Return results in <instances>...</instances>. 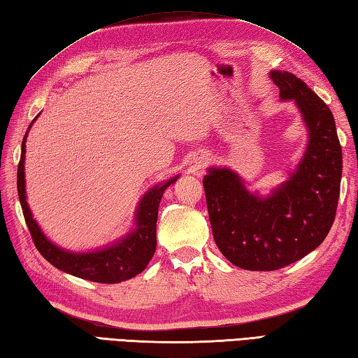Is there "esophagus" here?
<instances>
[{"label": "esophagus", "mask_w": 358, "mask_h": 358, "mask_svg": "<svg viewBox=\"0 0 358 358\" xmlns=\"http://www.w3.org/2000/svg\"><path fill=\"white\" fill-rule=\"evenodd\" d=\"M199 166H200V164H199Z\"/></svg>", "instance_id": "esophagus-1"}]
</instances>
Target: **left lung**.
<instances>
[{
	"label": "left lung",
	"mask_w": 358,
	"mask_h": 358,
	"mask_svg": "<svg viewBox=\"0 0 358 358\" xmlns=\"http://www.w3.org/2000/svg\"><path fill=\"white\" fill-rule=\"evenodd\" d=\"M282 101H295L309 144L290 178L261 197L228 167H209L203 178L217 247L231 264L273 271L320 247L337 213L343 171L341 145L327 105L287 71H271Z\"/></svg>",
	"instance_id": "8db88e82"
}]
</instances>
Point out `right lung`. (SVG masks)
Here are the masks:
<instances>
[{
    "label": "right lung",
    "mask_w": 358,
    "mask_h": 358,
    "mask_svg": "<svg viewBox=\"0 0 358 358\" xmlns=\"http://www.w3.org/2000/svg\"><path fill=\"white\" fill-rule=\"evenodd\" d=\"M31 127L32 124L27 131L31 130ZM26 138L27 133L23 138V144H21L17 187L26 225L29 228L34 245L40 251V255L55 268L93 282L117 284L139 275L150 262L157 248V219L161 197H163L166 189L177 181L178 175L167 180L163 185L152 187L150 191L144 194L135 214V228L127 236L102 250L91 251V253H71V251L62 250L48 239L32 217L29 206H27L24 186Z\"/></svg>",
    "instance_id": "add662e5"
}]
</instances>
